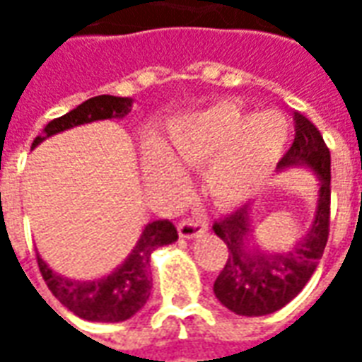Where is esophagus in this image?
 <instances>
[{"label": "esophagus", "mask_w": 362, "mask_h": 362, "mask_svg": "<svg viewBox=\"0 0 362 362\" xmlns=\"http://www.w3.org/2000/svg\"><path fill=\"white\" fill-rule=\"evenodd\" d=\"M178 233H180L182 238H188V240L189 238H199V236L207 233V223L197 219L182 221L178 225Z\"/></svg>", "instance_id": "obj_1"}]
</instances>
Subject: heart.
<instances>
[{
  "instance_id": "1",
  "label": "heart",
  "mask_w": 362,
  "mask_h": 362,
  "mask_svg": "<svg viewBox=\"0 0 362 362\" xmlns=\"http://www.w3.org/2000/svg\"><path fill=\"white\" fill-rule=\"evenodd\" d=\"M291 124L279 110L252 114L235 103H219L186 114L168 132L176 160L207 165L205 188L223 205H238L258 192L287 147ZM147 166L160 180H176L180 170L160 145L147 149Z\"/></svg>"
}]
</instances>
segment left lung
Here are the masks:
<instances>
[{
    "mask_svg": "<svg viewBox=\"0 0 362 362\" xmlns=\"http://www.w3.org/2000/svg\"><path fill=\"white\" fill-rule=\"evenodd\" d=\"M329 149L310 119L295 112V141L277 170L303 166L318 178V202L306 235L288 250H266L254 238L252 204L243 205L213 225L228 248V259L213 293L223 306L240 316H266L295 298L316 272L329 233Z\"/></svg>",
    "mask_w": 362,
    "mask_h": 362,
    "instance_id": "1",
    "label": "left lung"
}]
</instances>
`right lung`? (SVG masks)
<instances>
[{"label":"right lung","mask_w":362,"mask_h":362,"mask_svg":"<svg viewBox=\"0 0 362 362\" xmlns=\"http://www.w3.org/2000/svg\"><path fill=\"white\" fill-rule=\"evenodd\" d=\"M134 98L129 96L100 95L79 104L64 116L52 119L44 127L42 135H36L33 141L35 149L48 137L71 127L98 122V119H122L132 112ZM178 240L176 227L168 219L153 221L143 227L141 235L135 243L134 250L127 258L114 267L110 273L96 279H69L62 273L54 272L40 254L36 256L38 267L52 295L71 310L75 316L89 322H124L141 310L149 300L153 277H151V254Z\"/></svg>","instance_id":"add662e5"}]
</instances>
